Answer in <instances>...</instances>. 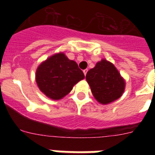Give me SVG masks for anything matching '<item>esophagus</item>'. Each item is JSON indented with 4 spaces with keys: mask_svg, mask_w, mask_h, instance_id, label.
Wrapping results in <instances>:
<instances>
[{
    "mask_svg": "<svg viewBox=\"0 0 155 155\" xmlns=\"http://www.w3.org/2000/svg\"><path fill=\"white\" fill-rule=\"evenodd\" d=\"M83 72H84V76H86V74H87V69L84 70V71H83Z\"/></svg>",
    "mask_w": 155,
    "mask_h": 155,
    "instance_id": "obj_1",
    "label": "esophagus"
}]
</instances>
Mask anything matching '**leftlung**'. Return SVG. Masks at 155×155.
<instances>
[{
	"label": "left lung",
	"instance_id": "obj_1",
	"mask_svg": "<svg viewBox=\"0 0 155 155\" xmlns=\"http://www.w3.org/2000/svg\"><path fill=\"white\" fill-rule=\"evenodd\" d=\"M86 80L94 98L103 105L118 99L125 90V81L118 70L105 59L87 71Z\"/></svg>",
	"mask_w": 155,
	"mask_h": 155
}]
</instances>
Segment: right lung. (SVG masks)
<instances>
[{"label":"right lung","instance_id":"right-lung-1","mask_svg":"<svg viewBox=\"0 0 155 155\" xmlns=\"http://www.w3.org/2000/svg\"><path fill=\"white\" fill-rule=\"evenodd\" d=\"M84 78V73L77 63L69 60L64 53H56L43 61L35 74L39 90L53 100L64 98Z\"/></svg>","mask_w":155,"mask_h":155}]
</instances>
